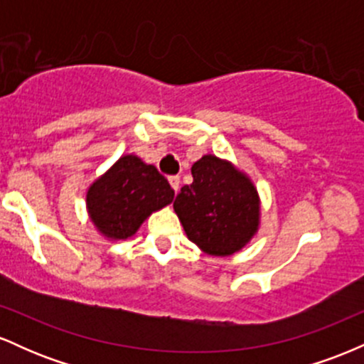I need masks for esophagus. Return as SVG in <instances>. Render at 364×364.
Listing matches in <instances>:
<instances>
[{"label": "esophagus", "instance_id": "1", "mask_svg": "<svg viewBox=\"0 0 364 364\" xmlns=\"http://www.w3.org/2000/svg\"><path fill=\"white\" fill-rule=\"evenodd\" d=\"M169 183L173 186L174 191L179 190V176H169Z\"/></svg>", "mask_w": 364, "mask_h": 364}]
</instances>
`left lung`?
<instances>
[{
  "label": "left lung",
  "mask_w": 364,
  "mask_h": 364,
  "mask_svg": "<svg viewBox=\"0 0 364 364\" xmlns=\"http://www.w3.org/2000/svg\"><path fill=\"white\" fill-rule=\"evenodd\" d=\"M191 174L193 183L174 200L186 236L210 255L224 257L243 248L258 228V195L252 181L215 156L196 161Z\"/></svg>",
  "instance_id": "1"
}]
</instances>
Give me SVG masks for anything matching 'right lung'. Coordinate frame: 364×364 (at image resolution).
I'll return each instance as SVG.
<instances>
[{
	"mask_svg": "<svg viewBox=\"0 0 364 364\" xmlns=\"http://www.w3.org/2000/svg\"><path fill=\"white\" fill-rule=\"evenodd\" d=\"M174 190L154 166L124 156L90 186L89 214L107 237L127 240L154 210L173 202Z\"/></svg>",
	"mask_w": 364,
	"mask_h": 364,
	"instance_id": "1",
	"label": "right lung"
}]
</instances>
